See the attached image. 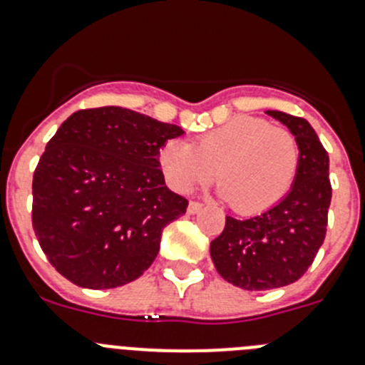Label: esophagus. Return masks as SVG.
Here are the masks:
<instances>
[{
  "instance_id": "1",
  "label": "esophagus",
  "mask_w": 365,
  "mask_h": 365,
  "mask_svg": "<svg viewBox=\"0 0 365 365\" xmlns=\"http://www.w3.org/2000/svg\"><path fill=\"white\" fill-rule=\"evenodd\" d=\"M201 208H202L201 202H197V201H190V202H188V214H190V215L197 214V212L201 210Z\"/></svg>"
}]
</instances>
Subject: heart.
I'll list each match as a JSON object with an SVG mask.
<instances>
[{
    "label": "heart",
    "mask_w": 365,
    "mask_h": 365,
    "mask_svg": "<svg viewBox=\"0 0 365 365\" xmlns=\"http://www.w3.org/2000/svg\"><path fill=\"white\" fill-rule=\"evenodd\" d=\"M159 166L175 192L188 193L215 177L219 195L241 214H259L282 202L299 170V144L285 128L256 117H237L192 144L170 138Z\"/></svg>",
    "instance_id": "heart-1"
}]
</instances>
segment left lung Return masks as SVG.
<instances>
[{
  "label": "left lung",
  "mask_w": 365,
  "mask_h": 365,
  "mask_svg": "<svg viewBox=\"0 0 365 365\" xmlns=\"http://www.w3.org/2000/svg\"><path fill=\"white\" fill-rule=\"evenodd\" d=\"M289 128L299 144V170L285 199L250 219L227 215L225 230L210 243L222 278L245 291L291 285L312 265L327 232L331 205L329 155L305 118L267 111Z\"/></svg>",
  "instance_id": "1"
}]
</instances>
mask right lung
<instances>
[{"label": "right lung", "instance_id": "1", "mask_svg": "<svg viewBox=\"0 0 365 365\" xmlns=\"http://www.w3.org/2000/svg\"><path fill=\"white\" fill-rule=\"evenodd\" d=\"M185 131L118 106L73 113L32 179V228L51 265L83 289H115L150 269L188 201L168 188L159 150Z\"/></svg>", "mask_w": 365, "mask_h": 365}]
</instances>
